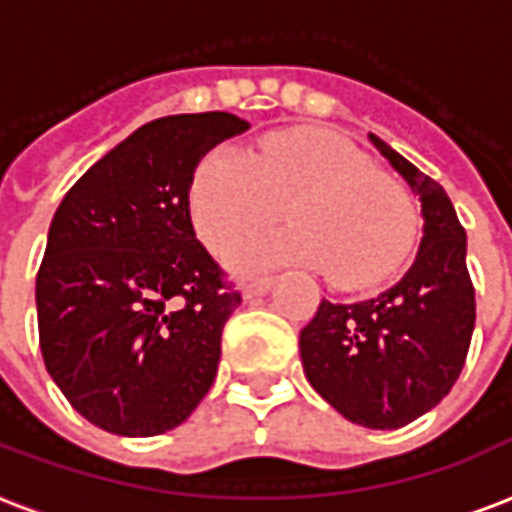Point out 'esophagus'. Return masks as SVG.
<instances>
[{
	"label": "esophagus",
	"instance_id": "1",
	"mask_svg": "<svg viewBox=\"0 0 512 512\" xmlns=\"http://www.w3.org/2000/svg\"><path fill=\"white\" fill-rule=\"evenodd\" d=\"M273 282H276L273 276H265V279H252V282L241 284V295H244L247 300L260 298V295H265V292L271 290Z\"/></svg>",
	"mask_w": 512,
	"mask_h": 512
}]
</instances>
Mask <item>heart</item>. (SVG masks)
Listing matches in <instances>:
<instances>
[{
    "instance_id": "obj_1",
    "label": "heart",
    "mask_w": 512,
    "mask_h": 512,
    "mask_svg": "<svg viewBox=\"0 0 512 512\" xmlns=\"http://www.w3.org/2000/svg\"><path fill=\"white\" fill-rule=\"evenodd\" d=\"M284 201L295 225L236 244L228 255L233 271L306 263L357 290L389 279L416 244L411 195L354 144L317 128L276 131L252 152L214 147L190 182V217L214 252L276 220Z\"/></svg>"
}]
</instances>
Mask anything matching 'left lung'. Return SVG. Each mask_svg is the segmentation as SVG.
I'll return each instance as SVG.
<instances>
[{
    "instance_id": "obj_1",
    "label": "left lung",
    "mask_w": 512,
    "mask_h": 512,
    "mask_svg": "<svg viewBox=\"0 0 512 512\" xmlns=\"http://www.w3.org/2000/svg\"><path fill=\"white\" fill-rule=\"evenodd\" d=\"M419 195L424 239L403 279L360 303L322 300L300 330L308 384L354 424L397 429L432 411L462 373L475 327L467 236L446 190L370 134Z\"/></svg>"
}]
</instances>
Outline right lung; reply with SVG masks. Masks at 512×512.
<instances>
[{"instance_id":"obj_1","label":"right lung","mask_w":512,"mask_h":512,"mask_svg":"<svg viewBox=\"0 0 512 512\" xmlns=\"http://www.w3.org/2000/svg\"><path fill=\"white\" fill-rule=\"evenodd\" d=\"M247 128L228 112L144 123L53 214L37 273L39 349L74 411L112 435L179 427L217 376L241 295L195 239L190 182L206 152Z\"/></svg>"}]
</instances>
